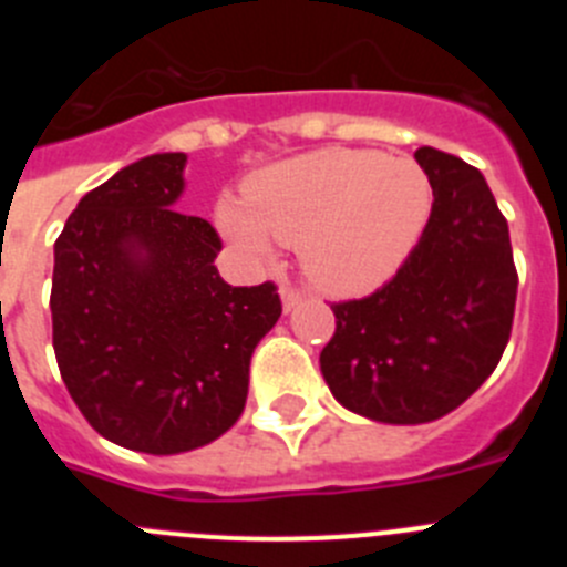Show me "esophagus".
I'll return each instance as SVG.
<instances>
[{
    "label": "esophagus",
    "mask_w": 567,
    "mask_h": 567,
    "mask_svg": "<svg viewBox=\"0 0 567 567\" xmlns=\"http://www.w3.org/2000/svg\"><path fill=\"white\" fill-rule=\"evenodd\" d=\"M280 300H284V312H292L300 300H303V292H300V289H292V287H284L280 289Z\"/></svg>",
    "instance_id": "obj_1"
}]
</instances>
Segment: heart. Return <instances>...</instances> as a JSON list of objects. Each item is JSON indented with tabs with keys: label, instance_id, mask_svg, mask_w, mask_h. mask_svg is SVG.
<instances>
[{
	"label": "heart",
	"instance_id": "obj_1",
	"mask_svg": "<svg viewBox=\"0 0 567 567\" xmlns=\"http://www.w3.org/2000/svg\"><path fill=\"white\" fill-rule=\"evenodd\" d=\"M429 213L432 184L420 164L380 150L327 147L255 175L247 207L218 204V227L252 258L272 252L269 234L300 247L315 287L358 298L398 272Z\"/></svg>",
	"mask_w": 567,
	"mask_h": 567
}]
</instances>
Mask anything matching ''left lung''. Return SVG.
I'll return each instance as SVG.
<instances>
[{
  "label": "left lung",
  "instance_id": "left-lung-1",
  "mask_svg": "<svg viewBox=\"0 0 567 567\" xmlns=\"http://www.w3.org/2000/svg\"><path fill=\"white\" fill-rule=\"evenodd\" d=\"M434 204L417 247L383 289L334 303L320 372L343 409L417 425L463 405L497 369L517 303L508 221L483 173L420 147Z\"/></svg>",
  "mask_w": 567,
  "mask_h": 567
}]
</instances>
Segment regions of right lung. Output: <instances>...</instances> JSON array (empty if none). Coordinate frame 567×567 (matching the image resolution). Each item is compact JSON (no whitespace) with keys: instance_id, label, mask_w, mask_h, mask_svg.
Here are the masks:
<instances>
[{"instance_id":"right-lung-1","label":"right lung","mask_w":567,"mask_h":567,"mask_svg":"<svg viewBox=\"0 0 567 567\" xmlns=\"http://www.w3.org/2000/svg\"><path fill=\"white\" fill-rule=\"evenodd\" d=\"M184 167V153H155L118 169L53 247L59 372L84 420L130 452H193L233 429L280 318L275 284L229 287L218 233L175 209Z\"/></svg>"}]
</instances>
